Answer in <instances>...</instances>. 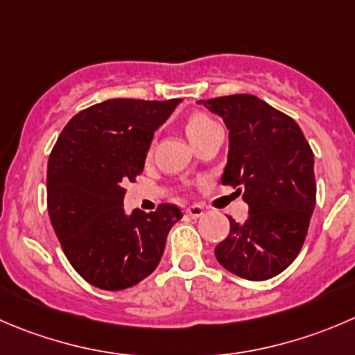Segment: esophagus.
Returning a JSON list of instances; mask_svg holds the SVG:
<instances>
[{"mask_svg":"<svg viewBox=\"0 0 355 355\" xmlns=\"http://www.w3.org/2000/svg\"><path fill=\"white\" fill-rule=\"evenodd\" d=\"M185 215L191 216V218H199V216L205 215V208L199 205H192L189 208H185Z\"/></svg>","mask_w":355,"mask_h":355,"instance_id":"obj_1","label":"esophagus"}]
</instances>
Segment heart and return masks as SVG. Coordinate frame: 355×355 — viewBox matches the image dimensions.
Segmentation results:
<instances>
[{
  "label": "heart",
  "instance_id": "heart-1",
  "mask_svg": "<svg viewBox=\"0 0 355 355\" xmlns=\"http://www.w3.org/2000/svg\"><path fill=\"white\" fill-rule=\"evenodd\" d=\"M216 128H220L218 123L209 118L208 114H205V112H192L187 121H185V133H187L192 146H196L199 140L205 139L208 133H211Z\"/></svg>",
  "mask_w": 355,
  "mask_h": 355
}]
</instances>
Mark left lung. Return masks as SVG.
<instances>
[{
  "mask_svg": "<svg viewBox=\"0 0 355 355\" xmlns=\"http://www.w3.org/2000/svg\"><path fill=\"white\" fill-rule=\"evenodd\" d=\"M229 128L222 184L250 206L244 222L229 216V236L215 248L222 267L250 281L283 272L304 246L315 206L314 153L300 126L254 95L199 101Z\"/></svg>",
  "mask_w": 355,
  "mask_h": 355,
  "instance_id": "obj_1",
  "label": "left lung"
}]
</instances>
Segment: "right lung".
Masks as SVG:
<instances>
[{
  "instance_id": "right-lung-1",
  "label": "right lung",
  "mask_w": 355,
  "mask_h": 355,
  "mask_svg": "<svg viewBox=\"0 0 355 355\" xmlns=\"http://www.w3.org/2000/svg\"><path fill=\"white\" fill-rule=\"evenodd\" d=\"M178 98H111L78 112L48 159L51 225L76 272L101 290L118 291L146 279L163 257L166 236L182 218L178 206L126 215V182L142 173L154 132Z\"/></svg>"
}]
</instances>
